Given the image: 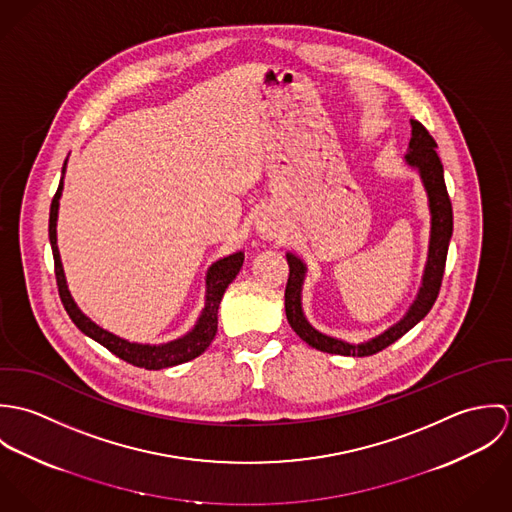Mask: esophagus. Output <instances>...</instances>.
Instances as JSON below:
<instances>
[{"label": "esophagus", "mask_w": 512, "mask_h": 512, "mask_svg": "<svg viewBox=\"0 0 512 512\" xmlns=\"http://www.w3.org/2000/svg\"><path fill=\"white\" fill-rule=\"evenodd\" d=\"M254 228L262 240L272 242V240L280 238V234H282V220L278 219V215L274 211L266 209L256 215Z\"/></svg>", "instance_id": "obj_1"}]
</instances>
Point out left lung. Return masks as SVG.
Here are the masks:
<instances>
[{"label": "left lung", "mask_w": 512, "mask_h": 512, "mask_svg": "<svg viewBox=\"0 0 512 512\" xmlns=\"http://www.w3.org/2000/svg\"><path fill=\"white\" fill-rule=\"evenodd\" d=\"M412 126V138L408 153L404 155V161L408 167L416 169L420 173V179L424 183V189L428 193V207H430V244H428V260L424 266L422 286L414 303L408 307L404 317L396 321L392 327H388L384 333L368 339L365 343H347L343 339L325 335L317 331L305 317L303 305H301V292L303 282L307 276L305 262L292 252L286 254L288 266H290V278L286 286V315L288 323L293 331L303 339L309 347L331 353V355H343V357H368L374 355L394 341H398L402 335H406L414 325H418L432 309V305L438 299L439 286L443 280L445 270V258L449 240L453 234V211L451 201L445 189L443 179V165L439 161L438 144L430 136V132L418 122L410 120Z\"/></svg>", "instance_id": "obj_1"}]
</instances>
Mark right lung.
<instances>
[{
    "instance_id": "1",
    "label": "right lung",
    "mask_w": 512,
    "mask_h": 512,
    "mask_svg": "<svg viewBox=\"0 0 512 512\" xmlns=\"http://www.w3.org/2000/svg\"><path fill=\"white\" fill-rule=\"evenodd\" d=\"M65 169H67V161L63 165V175H65ZM61 195H63V177H61L59 189H57V193L53 197V203H51L49 240H51V248H53V258H55V276H57L59 295H61V301H63L69 317L73 319L74 325L86 337H90L96 343H100L102 347H106L110 353H114L122 361L130 363V365L140 366V368H146V370H159V368H167V366L181 365V363L193 361L195 357L203 355L207 351V347L211 345V341L215 339V335H217L220 299L226 292V288L230 286V282L240 272L242 262H244V252L238 250L230 256H224L207 270L205 307H203V311H201V315H199V319H197V323L191 331H187L179 339H173V341L161 343V345L132 343V341L122 339V337L102 329L100 325H96L74 303L73 295H71L69 286H67L59 246H57V217H59V199H61Z\"/></svg>"
}]
</instances>
